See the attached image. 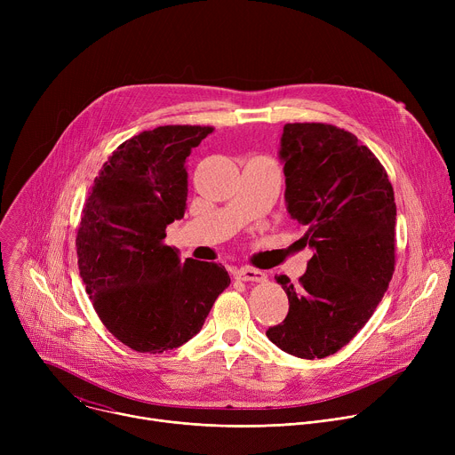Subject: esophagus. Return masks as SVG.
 Segmentation results:
<instances>
[{
	"label": "esophagus",
	"instance_id": "esophagus-1",
	"mask_svg": "<svg viewBox=\"0 0 455 455\" xmlns=\"http://www.w3.org/2000/svg\"><path fill=\"white\" fill-rule=\"evenodd\" d=\"M235 277H237L239 281H246V283H263V281H267V275H265L261 270L248 268V267L239 268V270L235 272Z\"/></svg>",
	"mask_w": 455,
	"mask_h": 455
}]
</instances>
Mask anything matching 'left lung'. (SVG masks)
Instances as JSON below:
<instances>
[{
  "instance_id": "obj_1",
  "label": "left lung",
  "mask_w": 455,
  "mask_h": 455,
  "mask_svg": "<svg viewBox=\"0 0 455 455\" xmlns=\"http://www.w3.org/2000/svg\"><path fill=\"white\" fill-rule=\"evenodd\" d=\"M279 156L288 212L315 253L297 286L275 277L290 309L267 337L297 358H326L365 326L393 279L395 190L372 151L331 124H286Z\"/></svg>"
}]
</instances>
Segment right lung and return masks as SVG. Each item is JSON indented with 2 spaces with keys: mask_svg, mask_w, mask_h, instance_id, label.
Segmentation results:
<instances>
[{
  "mask_svg": "<svg viewBox=\"0 0 455 455\" xmlns=\"http://www.w3.org/2000/svg\"><path fill=\"white\" fill-rule=\"evenodd\" d=\"M211 125H160L120 144L95 178L77 232L79 272L106 326L139 353L196 335L230 284L225 267L178 257L164 243L187 202L185 160Z\"/></svg>",
  "mask_w": 455,
  "mask_h": 455,
  "instance_id": "add662e5",
  "label": "right lung"
}]
</instances>
